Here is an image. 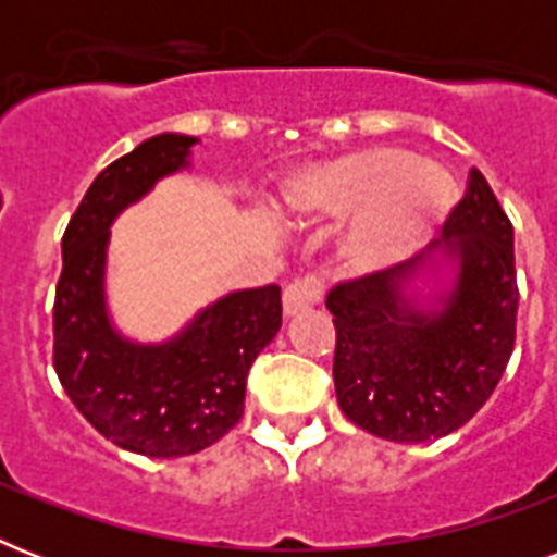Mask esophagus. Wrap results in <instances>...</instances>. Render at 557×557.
<instances>
[{
  "label": "esophagus",
  "mask_w": 557,
  "mask_h": 557,
  "mask_svg": "<svg viewBox=\"0 0 557 557\" xmlns=\"http://www.w3.org/2000/svg\"><path fill=\"white\" fill-rule=\"evenodd\" d=\"M321 280L318 277H297L283 288V309L286 314H300L312 309L321 300Z\"/></svg>",
  "instance_id": "34e87169"
}]
</instances>
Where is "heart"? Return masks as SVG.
<instances>
[{"label":"heart","instance_id":"heart-1","mask_svg":"<svg viewBox=\"0 0 557 557\" xmlns=\"http://www.w3.org/2000/svg\"><path fill=\"white\" fill-rule=\"evenodd\" d=\"M286 210L297 222L351 216L338 243L349 274H370L407 260L428 243L450 208V185L419 168L405 150L367 147L321 161L288 178Z\"/></svg>","mask_w":557,"mask_h":557}]
</instances>
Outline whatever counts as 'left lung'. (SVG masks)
I'll return each mask as SVG.
<instances>
[{"instance_id":"obj_1","label":"left lung","mask_w":557,"mask_h":557,"mask_svg":"<svg viewBox=\"0 0 557 557\" xmlns=\"http://www.w3.org/2000/svg\"><path fill=\"white\" fill-rule=\"evenodd\" d=\"M442 231L459 271L440 309L422 312L407 300L413 269L405 265L344 280L326 295L338 405L381 440L431 442L462 428L488 401L515 349V227L476 168Z\"/></svg>"}]
</instances>
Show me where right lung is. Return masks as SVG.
Wrapping results in <instances>:
<instances>
[{"label":"right lung","instance_id":"add662e5","mask_svg":"<svg viewBox=\"0 0 557 557\" xmlns=\"http://www.w3.org/2000/svg\"><path fill=\"white\" fill-rule=\"evenodd\" d=\"M190 135L164 133L112 161L63 234L54 295L57 379L89 424L144 457H187L222 440L245 410L253 358L283 323L280 286L222 297L159 347L121 338L103 304L112 219L187 164Z\"/></svg>","mask_w":557,"mask_h":557}]
</instances>
